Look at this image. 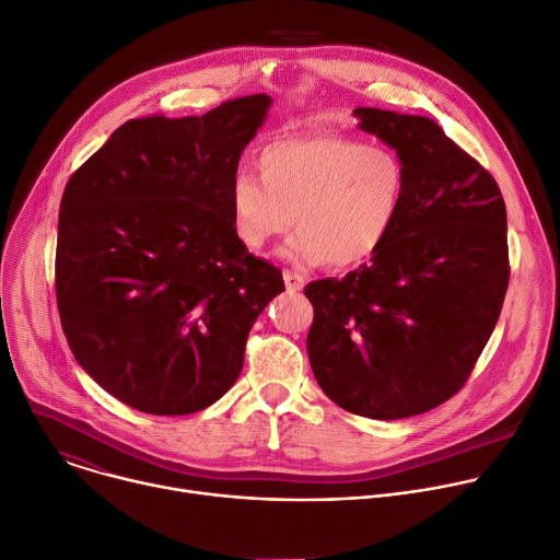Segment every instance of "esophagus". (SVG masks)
<instances>
[{"instance_id":"34e87169","label":"esophagus","mask_w":560,"mask_h":560,"mask_svg":"<svg viewBox=\"0 0 560 560\" xmlns=\"http://www.w3.org/2000/svg\"><path fill=\"white\" fill-rule=\"evenodd\" d=\"M282 278H284V284H287V291H291V293H295V291H300L302 287H304V276H300V273H295V271H284L282 273Z\"/></svg>"}]
</instances>
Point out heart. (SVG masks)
Returning <instances> with one entry per match:
<instances>
[{
	"label": "heart",
	"instance_id": "obj_1",
	"mask_svg": "<svg viewBox=\"0 0 560 560\" xmlns=\"http://www.w3.org/2000/svg\"><path fill=\"white\" fill-rule=\"evenodd\" d=\"M260 177L237 171L229 186L235 237L252 252L298 233L284 256L300 265L351 269L389 240L407 198V164L385 144L342 133L287 136L256 158Z\"/></svg>",
	"mask_w": 560,
	"mask_h": 560
}]
</instances>
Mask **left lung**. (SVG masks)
I'll use <instances>...</instances> for the list:
<instances>
[{
    "mask_svg": "<svg viewBox=\"0 0 560 560\" xmlns=\"http://www.w3.org/2000/svg\"><path fill=\"white\" fill-rule=\"evenodd\" d=\"M409 173L402 213L381 252L342 280L308 282L306 351L342 409L398 420L463 389L510 284L508 211L491 173L436 121L353 110Z\"/></svg>",
    "mask_w": 560,
    "mask_h": 560,
    "instance_id": "left-lung-1",
    "label": "left lung"
}]
</instances>
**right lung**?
<instances>
[{"mask_svg":"<svg viewBox=\"0 0 560 560\" xmlns=\"http://www.w3.org/2000/svg\"><path fill=\"white\" fill-rule=\"evenodd\" d=\"M271 97L129 119L67 182L55 293L75 360L153 416L196 413L237 381L282 271L235 237L229 186Z\"/></svg>","mask_w":560,"mask_h":560,"instance_id":"obj_1","label":"right lung"}]
</instances>
